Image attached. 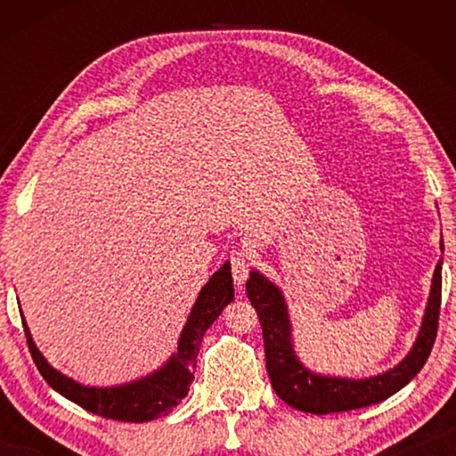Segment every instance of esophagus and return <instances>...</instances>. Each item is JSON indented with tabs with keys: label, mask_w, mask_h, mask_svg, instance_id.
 <instances>
[{
	"label": "esophagus",
	"mask_w": 456,
	"mask_h": 456,
	"mask_svg": "<svg viewBox=\"0 0 456 456\" xmlns=\"http://www.w3.org/2000/svg\"><path fill=\"white\" fill-rule=\"evenodd\" d=\"M229 264L235 285L241 288L247 280V273H249V259H247V253L243 249H233L229 256Z\"/></svg>",
	"instance_id": "34e87169"
}]
</instances>
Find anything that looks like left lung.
<instances>
[{
	"label": "left lung",
	"mask_w": 456,
	"mask_h": 456,
	"mask_svg": "<svg viewBox=\"0 0 456 456\" xmlns=\"http://www.w3.org/2000/svg\"><path fill=\"white\" fill-rule=\"evenodd\" d=\"M245 291L251 305L256 307L261 330H264L267 374L275 395L296 411L312 414L344 412L382 403L400 388H404L427 364L436 339L438 314H441L443 261L436 264L427 314H424L420 334L416 338L411 354L395 370H388V372L374 378H366V380L328 378L305 370L299 364L291 348V328L281 291L257 272H251Z\"/></svg>",
	"instance_id": "1"
}]
</instances>
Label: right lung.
<instances>
[{"mask_svg":"<svg viewBox=\"0 0 456 456\" xmlns=\"http://www.w3.org/2000/svg\"><path fill=\"white\" fill-rule=\"evenodd\" d=\"M229 302H233V277H231V265L225 264L200 289L187 320V326L181 334L179 348H176L175 356L163 368L142 378V380L114 386V388H88V386H82L74 382L72 378L60 374L36 348L26 320H21V323H24L28 348L34 358V364L53 390L82 406L84 411L104 416V419L146 422L168 414L187 396L189 386L195 378L192 368L197 366L200 339H203L205 331L219 318L223 307Z\"/></svg>","mask_w":456,"mask_h":456,"instance_id":"add662e5","label":"right lung"}]
</instances>
